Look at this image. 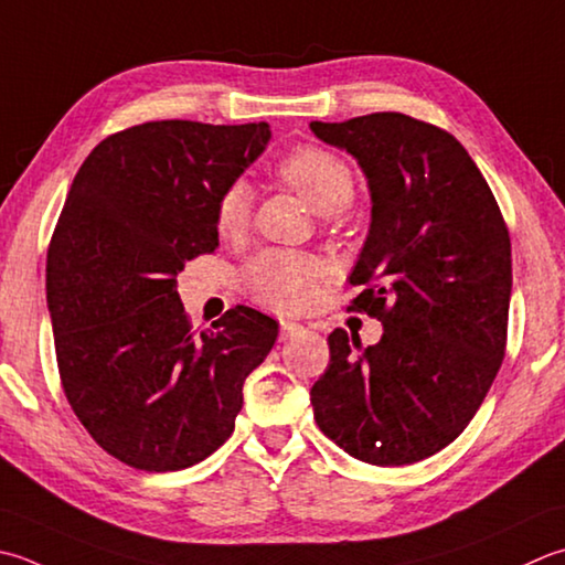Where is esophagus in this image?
<instances>
[{"label":"esophagus","mask_w":565,"mask_h":565,"mask_svg":"<svg viewBox=\"0 0 565 565\" xmlns=\"http://www.w3.org/2000/svg\"><path fill=\"white\" fill-rule=\"evenodd\" d=\"M301 330H303V326L294 323V320H281V323H279V338H281V340L296 338L298 333H301Z\"/></svg>","instance_id":"34e87169"}]
</instances>
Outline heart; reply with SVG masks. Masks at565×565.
I'll list each match as a JSON object with an SVG mask.
<instances>
[{
  "instance_id": "1",
  "label": "heart",
  "mask_w": 565,
  "mask_h": 565,
  "mask_svg": "<svg viewBox=\"0 0 565 565\" xmlns=\"http://www.w3.org/2000/svg\"><path fill=\"white\" fill-rule=\"evenodd\" d=\"M281 179L311 205L318 215H338L355 195L350 166L338 153L303 147L279 163ZM252 213V188L245 181L230 183L217 201L215 225L220 237L245 232ZM320 267L294 252H262L239 271V286L254 301L276 311H296L308 303Z\"/></svg>"
}]
</instances>
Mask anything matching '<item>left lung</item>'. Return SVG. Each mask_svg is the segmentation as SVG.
Here are the masks:
<instances>
[{
  "label": "left lung",
  "instance_id": "1",
  "mask_svg": "<svg viewBox=\"0 0 565 565\" xmlns=\"http://www.w3.org/2000/svg\"><path fill=\"white\" fill-rule=\"evenodd\" d=\"M355 157L372 198L352 308L382 320L377 345L328 335L311 390L318 428L370 466H408L452 444L500 370L512 245L488 181L462 143L428 121L374 113L311 121Z\"/></svg>",
  "mask_w": 565,
  "mask_h": 565
}]
</instances>
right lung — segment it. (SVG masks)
<instances>
[{
    "label": "right lung",
    "mask_w": 565,
    "mask_h": 565,
    "mask_svg": "<svg viewBox=\"0 0 565 565\" xmlns=\"http://www.w3.org/2000/svg\"><path fill=\"white\" fill-rule=\"evenodd\" d=\"M269 139L267 121H147L75 173L46 262L55 360L87 434L131 468L183 470L223 446L279 335L247 306L193 333L175 291L183 264L220 245V195Z\"/></svg>",
    "instance_id": "add662e5"
}]
</instances>
